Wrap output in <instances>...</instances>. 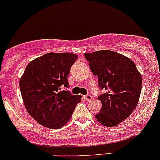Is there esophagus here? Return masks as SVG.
I'll return each instance as SVG.
<instances>
[{
  "mask_svg": "<svg viewBox=\"0 0 160 160\" xmlns=\"http://www.w3.org/2000/svg\"><path fill=\"white\" fill-rule=\"evenodd\" d=\"M83 98H84L85 101H92V99H93L92 96H90V94L84 95V96H83Z\"/></svg>",
  "mask_w": 160,
  "mask_h": 160,
  "instance_id": "1",
  "label": "esophagus"
}]
</instances>
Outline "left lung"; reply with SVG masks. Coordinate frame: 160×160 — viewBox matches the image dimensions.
Instances as JSON below:
<instances>
[{"mask_svg":"<svg viewBox=\"0 0 160 160\" xmlns=\"http://www.w3.org/2000/svg\"><path fill=\"white\" fill-rule=\"evenodd\" d=\"M84 56L91 72L98 76L99 87L107 90L98 97L102 107L96 119L104 126H115L129 117L138 104L141 73L132 59L116 52L101 50Z\"/></svg>","mask_w":160,"mask_h":160,"instance_id":"obj_1","label":"left lung"}]
</instances>
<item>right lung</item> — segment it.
I'll list each match as a JSON object with an SVG mask.
<instances>
[{"instance_id":"right-lung-1","label":"right lung","mask_w":160,"mask_h":160,"mask_svg":"<svg viewBox=\"0 0 160 160\" xmlns=\"http://www.w3.org/2000/svg\"><path fill=\"white\" fill-rule=\"evenodd\" d=\"M78 56L49 52L31 61L19 81L24 104L28 114L42 126L62 128L70 121L81 95H72L67 76Z\"/></svg>"}]
</instances>
